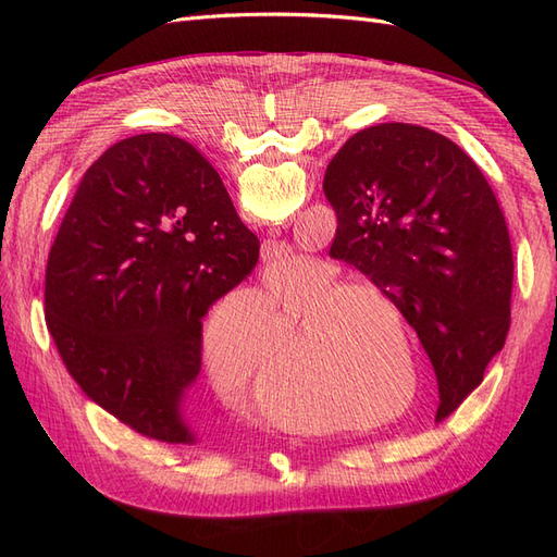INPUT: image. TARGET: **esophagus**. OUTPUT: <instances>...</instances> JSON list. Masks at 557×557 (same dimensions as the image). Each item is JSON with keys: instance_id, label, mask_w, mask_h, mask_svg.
I'll return each mask as SVG.
<instances>
[{"instance_id": "esophagus-1", "label": "esophagus", "mask_w": 557, "mask_h": 557, "mask_svg": "<svg viewBox=\"0 0 557 557\" xmlns=\"http://www.w3.org/2000/svg\"><path fill=\"white\" fill-rule=\"evenodd\" d=\"M262 260H264V264H269V267H278L281 260H283V252H281L278 246H274V244H264V246H262Z\"/></svg>"}]
</instances>
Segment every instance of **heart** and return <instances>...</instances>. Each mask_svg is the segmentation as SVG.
<instances>
[{
    "label": "heart",
    "instance_id": "heart-1",
    "mask_svg": "<svg viewBox=\"0 0 557 557\" xmlns=\"http://www.w3.org/2000/svg\"><path fill=\"white\" fill-rule=\"evenodd\" d=\"M269 295L297 315L281 342L283 356H305L311 374L339 399L376 401L393 395L399 383L401 358L411 364V348L397 344L391 318L399 307L372 281H342V269L323 256H293L269 283ZM209 372L223 393H239L256 374L258 348L227 320H215L205 336ZM262 413L285 430L315 434L350 425L352 418L336 413L307 383L274 381L260 385ZM372 409L362 423H379Z\"/></svg>",
    "mask_w": 557,
    "mask_h": 557
}]
</instances>
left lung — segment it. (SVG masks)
Masks as SVG:
<instances>
[{"label":"left lung","mask_w":557,"mask_h":557,"mask_svg":"<svg viewBox=\"0 0 557 557\" xmlns=\"http://www.w3.org/2000/svg\"><path fill=\"white\" fill-rule=\"evenodd\" d=\"M330 248L395 299L440 385L446 418L483 381L511 325L513 252L502 209L465 150L428 127L360 129L323 181Z\"/></svg>","instance_id":"8db88e82"}]
</instances>
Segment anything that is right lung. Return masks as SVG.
Returning a JSON list of instances; mask_svg holds the SVG:
<instances>
[{
  "mask_svg": "<svg viewBox=\"0 0 557 557\" xmlns=\"http://www.w3.org/2000/svg\"><path fill=\"white\" fill-rule=\"evenodd\" d=\"M258 256L207 158L172 134H137L81 178L48 256L46 325L95 404L148 440L195 444L183 399L201 320Z\"/></svg>",
  "mask_w": 557,
  "mask_h": 557,
  "instance_id": "right-lung-1",
  "label": "right lung"
}]
</instances>
